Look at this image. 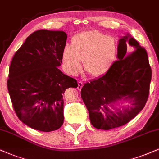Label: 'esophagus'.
<instances>
[{"label": "esophagus", "mask_w": 159, "mask_h": 159, "mask_svg": "<svg viewBox=\"0 0 159 159\" xmlns=\"http://www.w3.org/2000/svg\"><path fill=\"white\" fill-rule=\"evenodd\" d=\"M84 86V83L82 81H78V90H81V88L83 87Z\"/></svg>", "instance_id": "1"}]
</instances>
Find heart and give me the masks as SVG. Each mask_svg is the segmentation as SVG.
I'll return each instance as SVG.
<instances>
[{"label":"heart","instance_id":"heart-1","mask_svg":"<svg viewBox=\"0 0 159 159\" xmlns=\"http://www.w3.org/2000/svg\"><path fill=\"white\" fill-rule=\"evenodd\" d=\"M117 55V47L112 38L97 31L76 34L71 45L63 49L62 61L65 70L76 75L84 69L89 75L99 77L106 74L113 64Z\"/></svg>","mask_w":159,"mask_h":159}]
</instances>
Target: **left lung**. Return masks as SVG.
I'll list each match as a JSON object with an SVG mask.
<instances>
[{
	"label": "left lung",
	"instance_id": "obj_1",
	"mask_svg": "<svg viewBox=\"0 0 159 159\" xmlns=\"http://www.w3.org/2000/svg\"><path fill=\"white\" fill-rule=\"evenodd\" d=\"M128 41L134 49L127 51ZM118 58L106 74L84 85L81 98L89 111L93 127L98 129L119 127L127 124L144 107L152 78L147 51L133 38L124 36L118 45ZM132 107L113 113L108 107L120 100H129Z\"/></svg>",
	"mask_w": 159,
	"mask_h": 159
}]
</instances>
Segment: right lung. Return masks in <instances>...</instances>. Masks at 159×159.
Instances as JSON below:
<instances>
[{
	"instance_id": "obj_1",
	"label": "right lung",
	"mask_w": 159,
	"mask_h": 159,
	"mask_svg": "<svg viewBox=\"0 0 159 159\" xmlns=\"http://www.w3.org/2000/svg\"><path fill=\"white\" fill-rule=\"evenodd\" d=\"M67 35L41 30L27 38L11 61L7 87L15 113L23 123L42 132L64 123L63 94L77 81L58 70Z\"/></svg>"
}]
</instances>
